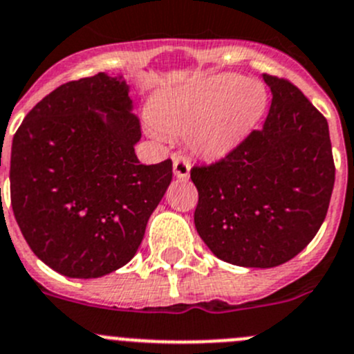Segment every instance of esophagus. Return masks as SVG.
<instances>
[{
  "label": "esophagus",
  "instance_id": "34e87169",
  "mask_svg": "<svg viewBox=\"0 0 354 354\" xmlns=\"http://www.w3.org/2000/svg\"><path fill=\"white\" fill-rule=\"evenodd\" d=\"M173 173L178 180H187L190 176V160L187 157L174 156L173 157Z\"/></svg>",
  "mask_w": 354,
  "mask_h": 354
}]
</instances>
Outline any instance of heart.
Returning a JSON list of instances; mask_svg holds the SVG:
<instances>
[{"label": "heart", "mask_w": 354, "mask_h": 354, "mask_svg": "<svg viewBox=\"0 0 354 354\" xmlns=\"http://www.w3.org/2000/svg\"><path fill=\"white\" fill-rule=\"evenodd\" d=\"M268 107L259 81L214 74L169 88L152 98L150 131L188 135L192 150L205 159H221L256 129Z\"/></svg>", "instance_id": "b5f03b06"}]
</instances>
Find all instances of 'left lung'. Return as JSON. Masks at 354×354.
Wrapping results in <instances>:
<instances>
[{
    "instance_id": "1",
    "label": "left lung",
    "mask_w": 354,
    "mask_h": 354,
    "mask_svg": "<svg viewBox=\"0 0 354 354\" xmlns=\"http://www.w3.org/2000/svg\"><path fill=\"white\" fill-rule=\"evenodd\" d=\"M263 79L273 95L263 128L190 173L197 233L216 257L245 268L297 256L320 230L335 181L327 119L292 82Z\"/></svg>"
}]
</instances>
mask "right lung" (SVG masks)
I'll list each match as a JSON object with an SVG mask.
<instances>
[{"label":"right lung","mask_w":354,"mask_h":354,"mask_svg":"<svg viewBox=\"0 0 354 354\" xmlns=\"http://www.w3.org/2000/svg\"><path fill=\"white\" fill-rule=\"evenodd\" d=\"M129 86L105 72L43 98L17 129L12 209L24 239L51 270L98 279L133 259L173 162L140 164Z\"/></svg>","instance_id":"right-lung-1"}]
</instances>
